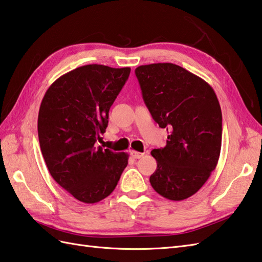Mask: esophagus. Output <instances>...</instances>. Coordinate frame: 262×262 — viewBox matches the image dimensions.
<instances>
[{
  "instance_id": "34e87169",
  "label": "esophagus",
  "mask_w": 262,
  "mask_h": 262,
  "mask_svg": "<svg viewBox=\"0 0 262 262\" xmlns=\"http://www.w3.org/2000/svg\"><path fill=\"white\" fill-rule=\"evenodd\" d=\"M143 155H144V152H138V151H135V150H131L130 151V156L132 157V158H135V159L141 158V157H143Z\"/></svg>"
}]
</instances>
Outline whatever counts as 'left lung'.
Instances as JSON below:
<instances>
[{
	"mask_svg": "<svg viewBox=\"0 0 262 262\" xmlns=\"http://www.w3.org/2000/svg\"><path fill=\"white\" fill-rule=\"evenodd\" d=\"M136 76L149 112L169 133L165 148L151 151L157 169L150 184L167 200L188 199L220 158L222 112L216 94L204 79L170 62L139 66Z\"/></svg>",
	"mask_w": 262,
	"mask_h": 262,
	"instance_id": "8db88e82",
	"label": "left lung"
}]
</instances>
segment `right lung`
<instances>
[{"label": "right lung", "mask_w": 262, "mask_h": 262, "mask_svg": "<svg viewBox=\"0 0 262 262\" xmlns=\"http://www.w3.org/2000/svg\"><path fill=\"white\" fill-rule=\"evenodd\" d=\"M130 67L85 65L50 85L38 115L40 149L51 177L75 199L94 204L118 185L129 155L97 146Z\"/></svg>", "instance_id": "obj_1"}]
</instances>
